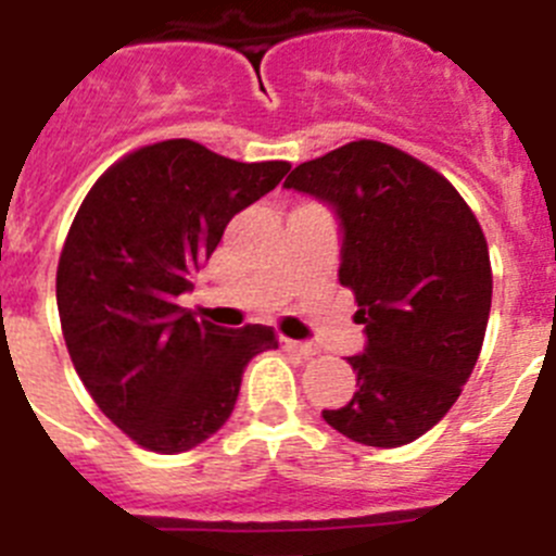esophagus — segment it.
<instances>
[{
	"instance_id": "34e87169",
	"label": "esophagus",
	"mask_w": 556,
	"mask_h": 556,
	"mask_svg": "<svg viewBox=\"0 0 556 556\" xmlns=\"http://www.w3.org/2000/svg\"><path fill=\"white\" fill-rule=\"evenodd\" d=\"M281 345L287 348V351L298 353V356H303V358L317 356V348L308 345V342H298V339H281Z\"/></svg>"
}]
</instances>
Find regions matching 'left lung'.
Wrapping results in <instances>:
<instances>
[{"instance_id": "1", "label": "left lung", "mask_w": 556, "mask_h": 556, "mask_svg": "<svg viewBox=\"0 0 556 556\" xmlns=\"http://www.w3.org/2000/svg\"><path fill=\"white\" fill-rule=\"evenodd\" d=\"M333 211L339 283L353 289L365 351L356 387L323 420L372 448H397L440 424L488 331L493 273L484 233L459 191L406 152L351 141L283 180Z\"/></svg>"}]
</instances>
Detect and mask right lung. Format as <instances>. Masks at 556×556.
Returning <instances> with one entry per match:
<instances>
[{
    "label": "right lung",
    "mask_w": 556,
    "mask_h": 556,
    "mask_svg": "<svg viewBox=\"0 0 556 556\" xmlns=\"http://www.w3.org/2000/svg\"><path fill=\"white\" fill-rule=\"evenodd\" d=\"M287 172L169 139L113 164L83 200L58 262L63 339L94 404L144 448L180 454L217 434L250 358L278 348L267 326H214L178 298L225 225Z\"/></svg>",
    "instance_id": "1"
}]
</instances>
